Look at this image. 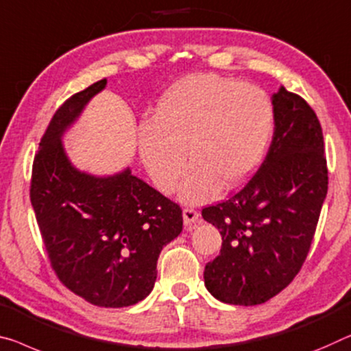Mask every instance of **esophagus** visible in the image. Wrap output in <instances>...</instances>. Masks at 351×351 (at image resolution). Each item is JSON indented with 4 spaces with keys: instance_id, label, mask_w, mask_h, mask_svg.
<instances>
[{
    "instance_id": "esophagus-1",
    "label": "esophagus",
    "mask_w": 351,
    "mask_h": 351,
    "mask_svg": "<svg viewBox=\"0 0 351 351\" xmlns=\"http://www.w3.org/2000/svg\"><path fill=\"white\" fill-rule=\"evenodd\" d=\"M199 217H201V213H199L197 210H194V208L183 210V223H185L186 228H191L193 224H196Z\"/></svg>"
}]
</instances>
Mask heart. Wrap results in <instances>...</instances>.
Here are the masks:
<instances>
[{"label":"heart","mask_w":351,"mask_h":351,"mask_svg":"<svg viewBox=\"0 0 351 351\" xmlns=\"http://www.w3.org/2000/svg\"><path fill=\"white\" fill-rule=\"evenodd\" d=\"M274 127L269 97L215 73L183 78L139 125V155L155 186L172 193L191 161L180 197L204 204L243 183L265 157Z\"/></svg>","instance_id":"1"}]
</instances>
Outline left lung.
I'll list each match as a JSON object with an SVG mask.
<instances>
[{
    "label": "left lung",
    "mask_w": 351,
    "mask_h": 351,
    "mask_svg": "<svg viewBox=\"0 0 351 351\" xmlns=\"http://www.w3.org/2000/svg\"><path fill=\"white\" fill-rule=\"evenodd\" d=\"M271 104L274 133L261 168L228 201L202 208V218L223 237L204 281L228 304H262L293 281L328 193L319 117L285 88L273 94Z\"/></svg>",
    "instance_id": "left-lung-1"
}]
</instances>
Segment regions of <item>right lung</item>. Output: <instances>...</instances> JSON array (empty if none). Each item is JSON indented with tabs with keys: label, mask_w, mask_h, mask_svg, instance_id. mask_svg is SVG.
I'll return each instance as SVG.
<instances>
[{
	"label": "right lung",
	"mask_w": 351,
	"mask_h": 351,
	"mask_svg": "<svg viewBox=\"0 0 351 351\" xmlns=\"http://www.w3.org/2000/svg\"><path fill=\"white\" fill-rule=\"evenodd\" d=\"M105 86L106 78L58 108L32 163L29 196L59 281L94 306L125 307L152 292L160 252L183 218L179 204L130 168L95 177L69 161L62 134Z\"/></svg>",
	"instance_id": "1"
}]
</instances>
